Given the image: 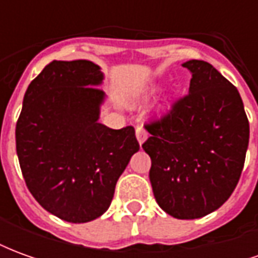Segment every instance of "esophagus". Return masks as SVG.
Returning <instances> with one entry per match:
<instances>
[{"instance_id":"34e87169","label":"esophagus","mask_w":258,"mask_h":258,"mask_svg":"<svg viewBox=\"0 0 258 258\" xmlns=\"http://www.w3.org/2000/svg\"><path fill=\"white\" fill-rule=\"evenodd\" d=\"M135 134H137V140L140 142V145H142L146 141V138H148V133H146V130L144 128L142 125H138V127H137Z\"/></svg>"}]
</instances>
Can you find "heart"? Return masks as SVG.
Listing matches in <instances>:
<instances>
[{
  "mask_svg": "<svg viewBox=\"0 0 258 258\" xmlns=\"http://www.w3.org/2000/svg\"><path fill=\"white\" fill-rule=\"evenodd\" d=\"M156 91H157V87H151V88H148V90H145L142 94H140V95L137 96L134 101H133V103H140V102L149 101L152 96L156 94Z\"/></svg>",
  "mask_w": 258,
  "mask_h": 258,
  "instance_id": "1",
  "label": "heart"
}]
</instances>
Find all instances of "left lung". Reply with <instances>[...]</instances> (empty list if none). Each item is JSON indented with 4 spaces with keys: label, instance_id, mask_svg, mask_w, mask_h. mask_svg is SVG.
<instances>
[{
    "label": "left lung",
    "instance_id": "left-lung-1",
    "mask_svg": "<svg viewBox=\"0 0 258 258\" xmlns=\"http://www.w3.org/2000/svg\"><path fill=\"white\" fill-rule=\"evenodd\" d=\"M192 74L188 95L145 128L142 145L157 205L178 220L220 209L236 188L249 146V120L238 90L205 60L182 63Z\"/></svg>",
    "mask_w": 258,
    "mask_h": 258
}]
</instances>
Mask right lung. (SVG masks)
<instances>
[{"label": "right lung", "instance_id": "1", "mask_svg": "<svg viewBox=\"0 0 258 258\" xmlns=\"http://www.w3.org/2000/svg\"><path fill=\"white\" fill-rule=\"evenodd\" d=\"M103 79L91 60H52L27 87L16 123L27 188L45 210L74 224L109 209L118 177L140 151L134 127L99 123Z\"/></svg>", "mask_w": 258, "mask_h": 258}]
</instances>
